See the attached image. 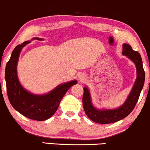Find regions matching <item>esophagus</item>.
Returning <instances> with one entry per match:
<instances>
[{"label":"esophagus","mask_w":150,"mask_h":150,"mask_svg":"<svg viewBox=\"0 0 150 150\" xmlns=\"http://www.w3.org/2000/svg\"><path fill=\"white\" fill-rule=\"evenodd\" d=\"M85 76L83 74H80L79 76V80L80 81V82H83L85 81Z\"/></svg>","instance_id":"1"}]
</instances>
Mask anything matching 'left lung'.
Returning <instances> with one entry per match:
<instances>
[{
	"label": "left lung",
	"instance_id": "obj_1",
	"mask_svg": "<svg viewBox=\"0 0 150 150\" xmlns=\"http://www.w3.org/2000/svg\"><path fill=\"white\" fill-rule=\"evenodd\" d=\"M122 46V54L128 57L134 63L137 69L136 81L124 103L120 107L113 109H98L93 105L89 89L87 87L83 88V105L85 113L90 120L98 124H111L126 117L134 109L144 85L145 71L140 54L133 50L130 45L124 44Z\"/></svg>",
	"mask_w": 150,
	"mask_h": 150
}]
</instances>
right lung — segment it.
I'll list each match as a JSON object with an SVG mask.
<instances>
[{
	"instance_id": "add662e5",
	"label": "right lung",
	"mask_w": 150,
	"mask_h": 150,
	"mask_svg": "<svg viewBox=\"0 0 150 150\" xmlns=\"http://www.w3.org/2000/svg\"><path fill=\"white\" fill-rule=\"evenodd\" d=\"M33 40H43L34 38ZM30 41L18 45L11 53L5 68V81L8 98L12 106L22 115L31 120L45 121L51 117L58 109L59 104L69 88L77 83L76 80L59 85L46 94L39 95L24 89L18 77L17 65L22 48Z\"/></svg>"
}]
</instances>
